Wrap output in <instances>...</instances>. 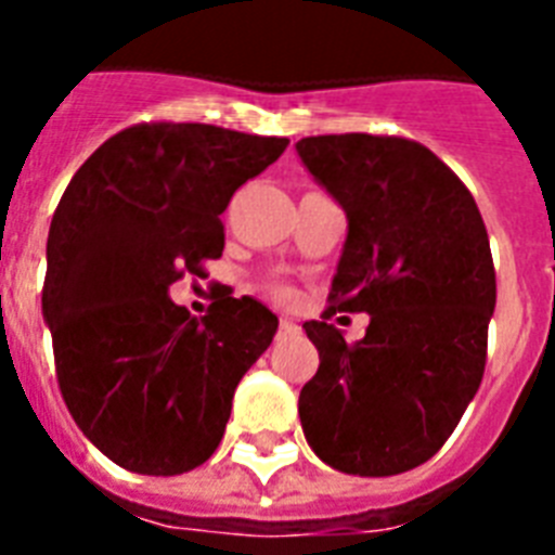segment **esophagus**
Returning <instances> with one entry per match:
<instances>
[{"label": "esophagus", "mask_w": 555, "mask_h": 555, "mask_svg": "<svg viewBox=\"0 0 555 555\" xmlns=\"http://www.w3.org/2000/svg\"><path fill=\"white\" fill-rule=\"evenodd\" d=\"M296 331H299V325L294 320H287V317L279 320V334H296Z\"/></svg>", "instance_id": "34e87169"}]
</instances>
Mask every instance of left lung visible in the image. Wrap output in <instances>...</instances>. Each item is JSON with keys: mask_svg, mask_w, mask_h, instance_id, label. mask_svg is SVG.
Returning <instances> with one entry per match:
<instances>
[{"mask_svg": "<svg viewBox=\"0 0 555 555\" xmlns=\"http://www.w3.org/2000/svg\"><path fill=\"white\" fill-rule=\"evenodd\" d=\"M296 155L348 221L331 308L369 313L354 346L328 322L302 325L320 351L299 395L305 440L346 475L409 473L447 443L481 386L495 311L487 227L421 143L320 134Z\"/></svg>", "mask_w": 555, "mask_h": 555, "instance_id": "8db88e82", "label": "left lung"}]
</instances>
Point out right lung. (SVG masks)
Masks as SVG:
<instances>
[{"mask_svg":"<svg viewBox=\"0 0 555 555\" xmlns=\"http://www.w3.org/2000/svg\"><path fill=\"white\" fill-rule=\"evenodd\" d=\"M285 146L207 124H143L108 138L65 186L42 320L74 423L129 473L204 464L238 379L273 343L279 320L259 299L221 296L195 320L169 285L221 256L218 216Z\"/></svg>","mask_w":555,"mask_h":555,"instance_id":"1","label":"right lung"}]
</instances>
